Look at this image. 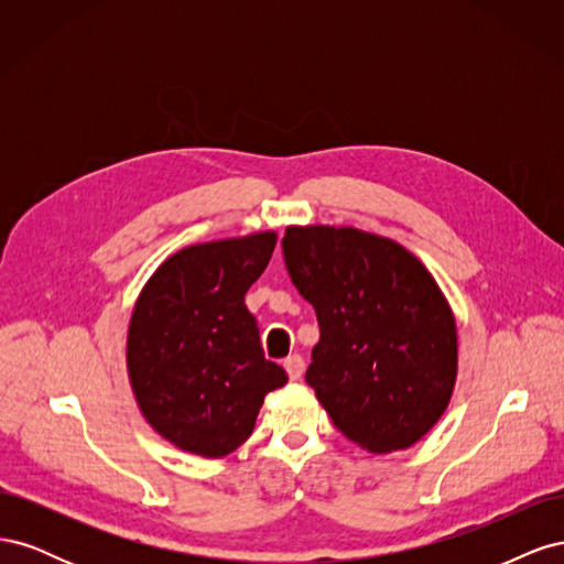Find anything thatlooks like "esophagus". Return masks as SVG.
Returning <instances> with one entry per match:
<instances>
[{
  "label": "esophagus",
  "mask_w": 564,
  "mask_h": 564,
  "mask_svg": "<svg viewBox=\"0 0 564 564\" xmlns=\"http://www.w3.org/2000/svg\"><path fill=\"white\" fill-rule=\"evenodd\" d=\"M303 367H305V362H303L301 355H289L284 360V369H286L289 379H292V381H299L303 377Z\"/></svg>",
  "instance_id": "34e87169"
}]
</instances>
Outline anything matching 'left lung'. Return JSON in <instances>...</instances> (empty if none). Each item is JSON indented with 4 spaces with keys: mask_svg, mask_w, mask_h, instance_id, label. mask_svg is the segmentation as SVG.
Listing matches in <instances>:
<instances>
[{
    "mask_svg": "<svg viewBox=\"0 0 564 564\" xmlns=\"http://www.w3.org/2000/svg\"><path fill=\"white\" fill-rule=\"evenodd\" d=\"M282 251L319 324L305 371L319 404L367 452L412 447L456 381V322L437 282L414 253L357 228L289 226Z\"/></svg>",
    "mask_w": 564,
    "mask_h": 564,
    "instance_id": "left-lung-1",
    "label": "left lung"
}]
</instances>
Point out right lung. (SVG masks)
Returning <instances> with one entry per match:
<instances>
[{"label": "right lung", "instance_id": "right-lung-1", "mask_svg": "<svg viewBox=\"0 0 564 564\" xmlns=\"http://www.w3.org/2000/svg\"><path fill=\"white\" fill-rule=\"evenodd\" d=\"M275 232L176 251L135 301L127 367L145 421L183 452L218 458L251 435L286 371L265 360L245 294L261 278Z\"/></svg>", "mask_w": 564, "mask_h": 564}]
</instances>
